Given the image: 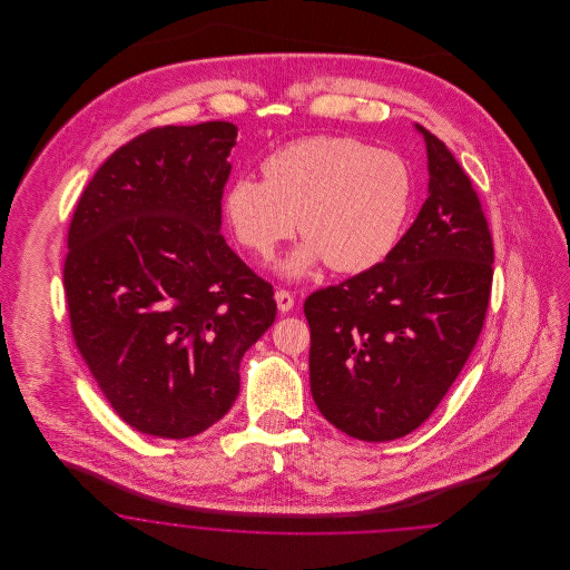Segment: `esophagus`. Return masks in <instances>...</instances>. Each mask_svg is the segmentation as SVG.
Here are the masks:
<instances>
[{"instance_id": "1", "label": "esophagus", "mask_w": 570, "mask_h": 570, "mask_svg": "<svg viewBox=\"0 0 570 570\" xmlns=\"http://www.w3.org/2000/svg\"><path fill=\"white\" fill-rule=\"evenodd\" d=\"M275 303H277V309L282 314L291 312L295 307V298L288 293V291H275Z\"/></svg>"}]
</instances>
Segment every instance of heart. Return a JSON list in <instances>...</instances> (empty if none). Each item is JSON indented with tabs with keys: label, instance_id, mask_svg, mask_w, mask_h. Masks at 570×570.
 <instances>
[{
	"label": "heart",
	"instance_id": "heart-1",
	"mask_svg": "<svg viewBox=\"0 0 570 570\" xmlns=\"http://www.w3.org/2000/svg\"><path fill=\"white\" fill-rule=\"evenodd\" d=\"M412 173L391 149L353 136L298 138L263 163V179L239 177L224 194L235 237L258 258L295 230L307 239L282 263L301 277L321 263L340 273L380 265L400 242L412 209Z\"/></svg>",
	"mask_w": 570,
	"mask_h": 570
}]
</instances>
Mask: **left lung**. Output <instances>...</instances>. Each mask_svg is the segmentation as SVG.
Instances as JSON below:
<instances>
[{"instance_id": "1", "label": "left lung", "mask_w": 570, "mask_h": 570, "mask_svg": "<svg viewBox=\"0 0 570 570\" xmlns=\"http://www.w3.org/2000/svg\"><path fill=\"white\" fill-rule=\"evenodd\" d=\"M428 149V198L370 272L312 293L309 389L340 432L389 442L423 425L460 376L488 314L493 244L481 200L446 145Z\"/></svg>"}]
</instances>
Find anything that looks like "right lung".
I'll use <instances>...</instances> for the list:
<instances>
[{
  "mask_svg": "<svg viewBox=\"0 0 570 570\" xmlns=\"http://www.w3.org/2000/svg\"><path fill=\"white\" fill-rule=\"evenodd\" d=\"M237 126H164L119 147L68 230L72 335L112 410L181 440L239 395V363L275 321L272 284L219 235Z\"/></svg>",
  "mask_w": 570,
  "mask_h": 570,
  "instance_id": "add662e5",
  "label": "right lung"
}]
</instances>
